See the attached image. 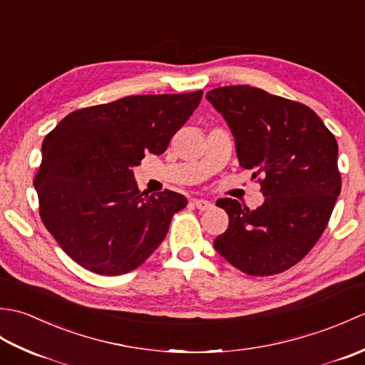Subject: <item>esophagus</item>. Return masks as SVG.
I'll use <instances>...</instances> for the list:
<instances>
[{
    "label": "esophagus",
    "instance_id": "1",
    "mask_svg": "<svg viewBox=\"0 0 365 365\" xmlns=\"http://www.w3.org/2000/svg\"><path fill=\"white\" fill-rule=\"evenodd\" d=\"M192 205L199 208V210H208V208L212 207V202H210V200H205V199H195V200H192Z\"/></svg>",
    "mask_w": 365,
    "mask_h": 365
}]
</instances>
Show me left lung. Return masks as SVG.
I'll list each match as a JSON object with an SVG mask.
<instances>
[{
	"instance_id": "obj_1",
	"label": "left lung",
	"mask_w": 365,
	"mask_h": 365,
	"mask_svg": "<svg viewBox=\"0 0 365 365\" xmlns=\"http://www.w3.org/2000/svg\"><path fill=\"white\" fill-rule=\"evenodd\" d=\"M205 98L226 119L240 166L263 177L265 196L255 210L230 197L216 202L229 227L215 250L246 274L282 273L312 250L334 210L342 188L336 138L309 106L259 88H216Z\"/></svg>"
}]
</instances>
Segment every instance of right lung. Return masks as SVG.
<instances>
[{
	"mask_svg": "<svg viewBox=\"0 0 365 365\" xmlns=\"http://www.w3.org/2000/svg\"><path fill=\"white\" fill-rule=\"evenodd\" d=\"M202 91L130 96L76 110L42 143L34 178L42 222L78 265L119 276L144 263L188 200L165 190L145 195L133 168L161 155L190 119Z\"/></svg>",
	"mask_w": 365,
	"mask_h": 365,
	"instance_id": "obj_1",
	"label": "right lung"
}]
</instances>
